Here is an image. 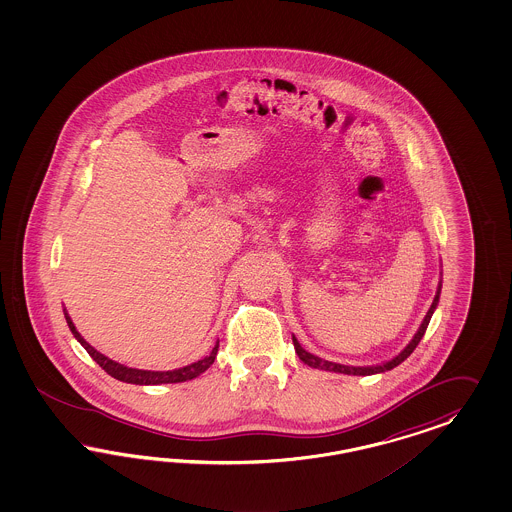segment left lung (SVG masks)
Returning <instances> with one entry per match:
<instances>
[{"label": "left lung", "mask_w": 512, "mask_h": 512, "mask_svg": "<svg viewBox=\"0 0 512 512\" xmlns=\"http://www.w3.org/2000/svg\"><path fill=\"white\" fill-rule=\"evenodd\" d=\"M439 295H441V281H439V287H437V293H435L434 302H432V306H430V310L426 313V317H424V321H422V325L419 326V330H417V334L413 336V340L407 343V347L403 349L402 353L398 355V357L392 358V360H388L385 364H379V366H364V368H358V366H343V364H336V362H328V360H323V358L315 357V355H311L308 353L298 340H296L295 336H293V343H295V351L298 358L304 362V364H308L311 368H319V370H325V372H336V373H347V375H373V373H383L387 372V370H392V368H396L398 364H402L405 358L409 357L415 349H417V345H419V341L422 340V336H424V332H426V328L430 325V319H432V315H434L435 308H437V304H439Z\"/></svg>", "instance_id": "8db88e82"}]
</instances>
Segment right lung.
I'll list each match as a JSON object with an SVG mask.
<instances>
[{"mask_svg": "<svg viewBox=\"0 0 512 512\" xmlns=\"http://www.w3.org/2000/svg\"><path fill=\"white\" fill-rule=\"evenodd\" d=\"M63 313H65V321H67V325L71 328L73 336H75V338L80 341V345L88 351V355H90L105 372L109 373L110 377H114V379H118V381H124V383H131V385L184 383V381L195 379V377H199L202 372H206V370L214 364V360H216L219 341H216V345H214V349H212V353H210L208 357L201 358V360H197V362H193V364H189V366H184V368H178V370H171V372H150V370L127 368L124 364H118V362L110 360L109 357L101 355L99 351H95L92 345L78 334V330L75 328V325H73L71 317L67 315V311L63 310Z\"/></svg>", "mask_w": 512, "mask_h": 512, "instance_id": "add662e5", "label": "right lung"}]
</instances>
